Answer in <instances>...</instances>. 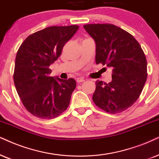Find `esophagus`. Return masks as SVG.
I'll list each match as a JSON object with an SVG mask.
<instances>
[{
  "label": "esophagus",
  "mask_w": 159,
  "mask_h": 159,
  "mask_svg": "<svg viewBox=\"0 0 159 159\" xmlns=\"http://www.w3.org/2000/svg\"><path fill=\"white\" fill-rule=\"evenodd\" d=\"M85 80L83 78H78L77 79H76V81L78 82V83H81V82H84Z\"/></svg>",
  "instance_id": "esophagus-1"
}]
</instances>
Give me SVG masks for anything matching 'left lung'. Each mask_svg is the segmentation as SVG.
<instances>
[{
    "instance_id": "left-lung-1",
    "label": "left lung",
    "mask_w": 159,
    "mask_h": 159,
    "mask_svg": "<svg viewBox=\"0 0 159 159\" xmlns=\"http://www.w3.org/2000/svg\"><path fill=\"white\" fill-rule=\"evenodd\" d=\"M84 29L94 40L96 64L112 68V81H96L92 100L111 114L128 109L136 101L147 80V60L133 36L111 24H88Z\"/></svg>"
}]
</instances>
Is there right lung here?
<instances>
[{"instance_id": "1", "label": "right lung", "mask_w": 159, "mask_h": 159, "mask_svg": "<svg viewBox=\"0 0 159 159\" xmlns=\"http://www.w3.org/2000/svg\"><path fill=\"white\" fill-rule=\"evenodd\" d=\"M78 25L51 26L29 36L15 59L14 83L26 109L42 119H53L67 109L76 82L51 77L50 65L61 55Z\"/></svg>"}]
</instances>
